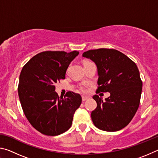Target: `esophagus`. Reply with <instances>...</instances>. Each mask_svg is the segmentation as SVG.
<instances>
[{
	"mask_svg": "<svg viewBox=\"0 0 158 158\" xmlns=\"http://www.w3.org/2000/svg\"><path fill=\"white\" fill-rule=\"evenodd\" d=\"M89 98L88 97V96H82V101H85V100H87L88 99H89Z\"/></svg>",
	"mask_w": 158,
	"mask_h": 158,
	"instance_id": "34e87169",
	"label": "esophagus"
}]
</instances>
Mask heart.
I'll return each instance as SVG.
<instances>
[{
	"instance_id": "1",
	"label": "heart",
	"mask_w": 158,
	"mask_h": 158,
	"mask_svg": "<svg viewBox=\"0 0 158 158\" xmlns=\"http://www.w3.org/2000/svg\"><path fill=\"white\" fill-rule=\"evenodd\" d=\"M80 90H81V91H83V92H85V90H85V88H84V87H83V86H81V88H80Z\"/></svg>"
}]
</instances>
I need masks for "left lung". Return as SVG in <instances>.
Listing matches in <instances>:
<instances>
[{
    "label": "left lung",
    "instance_id": "left-lung-1",
    "mask_svg": "<svg viewBox=\"0 0 158 158\" xmlns=\"http://www.w3.org/2000/svg\"><path fill=\"white\" fill-rule=\"evenodd\" d=\"M82 56L90 58L97 65L96 93H110L105 101L98 95H93L97 102V107L91 112L93 123L107 132L123 129L132 121L140 103L142 81L137 65L113 49L89 50Z\"/></svg>",
    "mask_w": 158,
    "mask_h": 158
}]
</instances>
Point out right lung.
Instances as JSON below:
<instances>
[{
    "instance_id": "1",
    "label": "right lung",
    "mask_w": 158,
    "mask_h": 158,
    "mask_svg": "<svg viewBox=\"0 0 158 158\" xmlns=\"http://www.w3.org/2000/svg\"><path fill=\"white\" fill-rule=\"evenodd\" d=\"M79 52L47 51L30 59L21 69L18 93L22 109L35 129L47 136L66 132L81 103L78 93L64 98L55 92V84L65 79L67 69Z\"/></svg>"
}]
</instances>
